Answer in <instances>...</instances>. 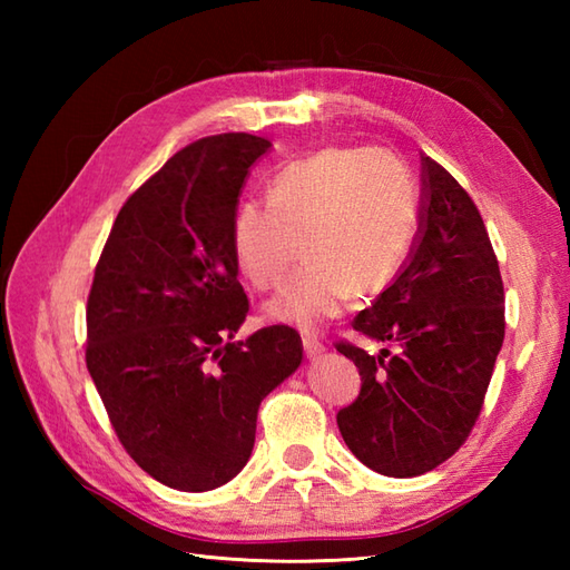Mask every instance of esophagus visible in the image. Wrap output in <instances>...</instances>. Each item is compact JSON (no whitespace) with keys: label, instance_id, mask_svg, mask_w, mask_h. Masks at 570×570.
<instances>
[{"label":"esophagus","instance_id":"34e87169","mask_svg":"<svg viewBox=\"0 0 570 570\" xmlns=\"http://www.w3.org/2000/svg\"><path fill=\"white\" fill-rule=\"evenodd\" d=\"M301 343H304V350H306L308 357H321L325 353V347L316 335H304V337H301Z\"/></svg>","mask_w":570,"mask_h":570}]
</instances>
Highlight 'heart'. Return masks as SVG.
Returning a JSON list of instances; mask_svg holds the SVG:
<instances>
[{
  "mask_svg": "<svg viewBox=\"0 0 570 570\" xmlns=\"http://www.w3.org/2000/svg\"><path fill=\"white\" fill-rule=\"evenodd\" d=\"M419 225L416 180L399 156L331 147L276 171L266 205H239L229 249L247 284L269 292L282 284L298 245L304 266L264 306V316L313 331L343 313L353 294H384L414 252Z\"/></svg>",
  "mask_w": 570,
  "mask_h": 570,
  "instance_id": "heart-1",
  "label": "heart"
}]
</instances>
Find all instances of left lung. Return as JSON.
Listing matches in <instances>:
<instances>
[{
	"label": "left lung",
	"mask_w": 570,
	"mask_h": 570,
	"mask_svg": "<svg viewBox=\"0 0 570 570\" xmlns=\"http://www.w3.org/2000/svg\"><path fill=\"white\" fill-rule=\"evenodd\" d=\"M421 225L396 282L353 328L396 353L337 343L360 370V394L337 429L360 463L416 478L465 443L504 341V286L480 210L465 188L421 156Z\"/></svg>",
	"instance_id": "8db88e82"
}]
</instances>
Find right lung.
<instances>
[{
  "label": "right lung",
  "instance_id": "1",
  "mask_svg": "<svg viewBox=\"0 0 570 570\" xmlns=\"http://www.w3.org/2000/svg\"><path fill=\"white\" fill-rule=\"evenodd\" d=\"M269 147L245 131L188 144L127 198L95 266L85 362L119 443L166 488L233 480L262 399L304 357L288 325L235 341L249 301L229 227Z\"/></svg>",
  "mask_w": 570,
  "mask_h": 570
}]
</instances>
